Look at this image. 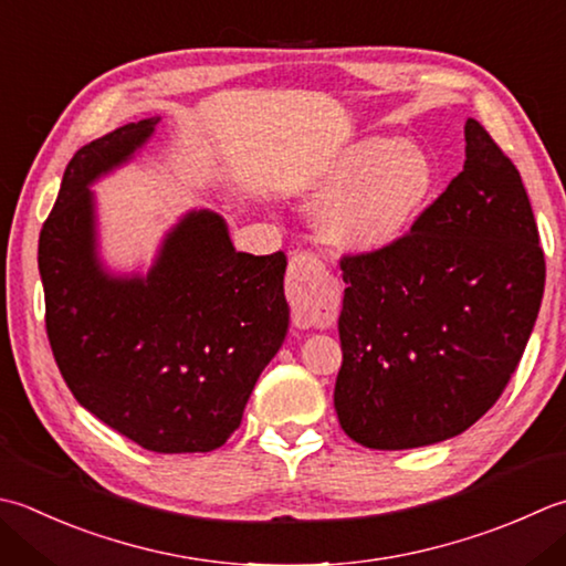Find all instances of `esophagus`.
Wrapping results in <instances>:
<instances>
[{"label":"esophagus","mask_w":566,"mask_h":566,"mask_svg":"<svg viewBox=\"0 0 566 566\" xmlns=\"http://www.w3.org/2000/svg\"><path fill=\"white\" fill-rule=\"evenodd\" d=\"M286 298L292 304L296 324H324L334 308L336 282L314 254L296 252L292 254L290 272H286Z\"/></svg>","instance_id":"1"}]
</instances>
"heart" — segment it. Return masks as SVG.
<instances>
[{
  "mask_svg": "<svg viewBox=\"0 0 566 566\" xmlns=\"http://www.w3.org/2000/svg\"><path fill=\"white\" fill-rule=\"evenodd\" d=\"M439 188L422 144L370 135L338 149L316 176L318 238L343 254H375L409 235Z\"/></svg>",
  "mask_w": 566,
  "mask_h": 566,
  "instance_id": "1",
  "label": "heart"
}]
</instances>
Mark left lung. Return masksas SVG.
<instances>
[{"instance_id":"obj_1","label":"left lung","mask_w":566,"mask_h":566,"mask_svg":"<svg viewBox=\"0 0 566 566\" xmlns=\"http://www.w3.org/2000/svg\"><path fill=\"white\" fill-rule=\"evenodd\" d=\"M467 161L409 235L343 258L334 405L368 449L429 447L489 412L545 292V254L513 161L467 119Z\"/></svg>"}]
</instances>
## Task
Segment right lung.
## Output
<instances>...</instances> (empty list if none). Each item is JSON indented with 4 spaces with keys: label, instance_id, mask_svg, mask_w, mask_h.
<instances>
[{
    "label": "right lung",
    "instance_id": "1",
    "mask_svg": "<svg viewBox=\"0 0 566 566\" xmlns=\"http://www.w3.org/2000/svg\"><path fill=\"white\" fill-rule=\"evenodd\" d=\"M159 117L75 151L39 238L53 358L77 402L157 453L223 447L290 328L284 252L232 248L226 218L188 210L147 272L115 274L97 252L91 186L147 144Z\"/></svg>",
    "mask_w": 566,
    "mask_h": 566
}]
</instances>
